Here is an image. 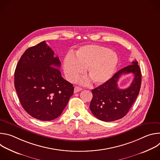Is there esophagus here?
<instances>
[{"mask_svg":"<svg viewBox=\"0 0 160 160\" xmlns=\"http://www.w3.org/2000/svg\"><path fill=\"white\" fill-rule=\"evenodd\" d=\"M82 90V88H81V87H78V86H76V87H75V88H74V92L75 93H77V92H80V91H81Z\"/></svg>","mask_w":160,"mask_h":160,"instance_id":"obj_1","label":"esophagus"}]
</instances>
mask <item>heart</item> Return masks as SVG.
<instances>
[{
	"label": "heart",
	"instance_id": "1",
	"mask_svg": "<svg viewBox=\"0 0 160 160\" xmlns=\"http://www.w3.org/2000/svg\"><path fill=\"white\" fill-rule=\"evenodd\" d=\"M118 62L117 55L108 48L97 45L80 48L75 57L68 55L64 59L63 68L66 78L76 80L86 70L87 75L94 85H101L113 75ZM87 83V80L83 81Z\"/></svg>",
	"mask_w": 160,
	"mask_h": 160
}]
</instances>
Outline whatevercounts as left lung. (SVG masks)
<instances>
[{"mask_svg": "<svg viewBox=\"0 0 160 160\" xmlns=\"http://www.w3.org/2000/svg\"><path fill=\"white\" fill-rule=\"evenodd\" d=\"M133 73L134 80L127 89H120L117 82L123 74ZM141 72L138 61L119 70L107 82L92 90V99L90 109L99 120L112 122L124 117L139 95L141 85Z\"/></svg>", "mask_w": 160, "mask_h": 160, "instance_id": "left-lung-1", "label": "left lung"}]
</instances>
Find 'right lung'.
<instances>
[{
  "label": "right lung",
  "instance_id": "1",
  "mask_svg": "<svg viewBox=\"0 0 160 160\" xmlns=\"http://www.w3.org/2000/svg\"><path fill=\"white\" fill-rule=\"evenodd\" d=\"M54 54L43 41L25 51L14 72L21 106L30 116L42 121L59 117L73 94L74 87L61 77V62Z\"/></svg>",
  "mask_w": 160,
  "mask_h": 160
}]
</instances>
